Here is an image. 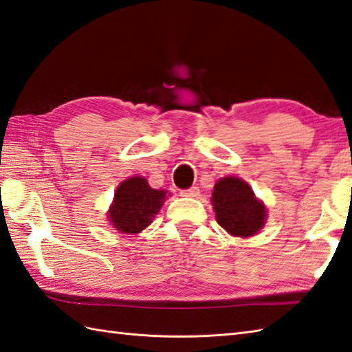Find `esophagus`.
<instances>
[{
  "mask_svg": "<svg viewBox=\"0 0 352 352\" xmlns=\"http://www.w3.org/2000/svg\"><path fill=\"white\" fill-rule=\"evenodd\" d=\"M179 195H182V196H189V198H195V196L199 195V189L196 186H193V187H190V189L182 190V192H179Z\"/></svg>",
  "mask_w": 352,
  "mask_h": 352,
  "instance_id": "1",
  "label": "esophagus"
}]
</instances>
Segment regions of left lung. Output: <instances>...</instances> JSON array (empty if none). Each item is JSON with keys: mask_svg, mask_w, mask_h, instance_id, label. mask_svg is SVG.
<instances>
[{"mask_svg": "<svg viewBox=\"0 0 352 352\" xmlns=\"http://www.w3.org/2000/svg\"><path fill=\"white\" fill-rule=\"evenodd\" d=\"M211 202L217 223L234 236H252L265 225V206L239 177L220 178L214 184Z\"/></svg>", "mask_w": 352, "mask_h": 352, "instance_id": "left-lung-1", "label": "left lung"}]
</instances>
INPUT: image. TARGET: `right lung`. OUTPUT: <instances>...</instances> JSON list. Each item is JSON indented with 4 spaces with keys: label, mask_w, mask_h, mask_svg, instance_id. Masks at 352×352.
I'll use <instances>...</instances> for the list:
<instances>
[{
    "label": "right lung",
    "mask_w": 352,
    "mask_h": 352,
    "mask_svg": "<svg viewBox=\"0 0 352 352\" xmlns=\"http://www.w3.org/2000/svg\"><path fill=\"white\" fill-rule=\"evenodd\" d=\"M165 199L166 190L153 189L144 177H130L117 187L108 219L121 234H139L153 222Z\"/></svg>",
    "instance_id": "1"
}]
</instances>
